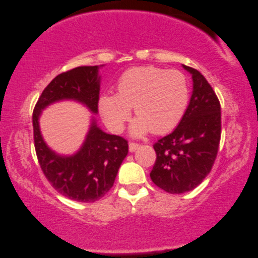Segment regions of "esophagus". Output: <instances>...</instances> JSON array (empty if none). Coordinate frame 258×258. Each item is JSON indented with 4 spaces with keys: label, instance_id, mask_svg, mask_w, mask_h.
Wrapping results in <instances>:
<instances>
[{
    "label": "esophagus",
    "instance_id": "obj_1",
    "mask_svg": "<svg viewBox=\"0 0 258 258\" xmlns=\"http://www.w3.org/2000/svg\"><path fill=\"white\" fill-rule=\"evenodd\" d=\"M139 147V144L137 143H129V151L130 152H135Z\"/></svg>",
    "mask_w": 258,
    "mask_h": 258
}]
</instances>
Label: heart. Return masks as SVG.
I'll list each match as a JSON object with an SVG mask.
<instances>
[{
  "instance_id": "b5f03b06",
  "label": "heart",
  "mask_w": 258,
  "mask_h": 258,
  "mask_svg": "<svg viewBox=\"0 0 258 258\" xmlns=\"http://www.w3.org/2000/svg\"><path fill=\"white\" fill-rule=\"evenodd\" d=\"M188 99L187 78L180 71L139 66L121 75L116 95L101 96L98 108L108 128L119 133L134 107L138 117L132 133L142 136L149 132L164 134L174 129L184 116Z\"/></svg>"
}]
</instances>
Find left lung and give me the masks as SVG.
Wrapping results in <instances>:
<instances>
[{
  "label": "left lung",
  "instance_id": "obj_1",
  "mask_svg": "<svg viewBox=\"0 0 258 258\" xmlns=\"http://www.w3.org/2000/svg\"><path fill=\"white\" fill-rule=\"evenodd\" d=\"M192 74L193 92L179 124L153 145L157 160L151 179L171 194L185 193L202 183L214 166L222 134L221 104L212 86L199 71Z\"/></svg>",
  "mask_w": 258,
  "mask_h": 258
}]
</instances>
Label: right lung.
Here are the masks:
<instances>
[{
  "instance_id": "add662e5",
  "label": "right lung",
  "mask_w": 258,
  "mask_h": 258,
  "mask_svg": "<svg viewBox=\"0 0 258 258\" xmlns=\"http://www.w3.org/2000/svg\"><path fill=\"white\" fill-rule=\"evenodd\" d=\"M99 82L98 66H80L64 72L45 87L33 111L34 146L45 178L56 191L79 202H95L111 189L128 154V141L104 133L94 120L78 153L60 157L42 138L39 116L44 107L61 99L78 100L97 113Z\"/></svg>"
}]
</instances>
